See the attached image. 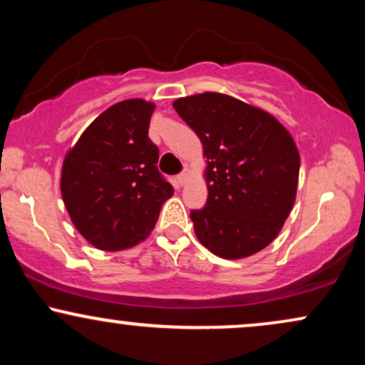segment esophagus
I'll use <instances>...</instances> for the list:
<instances>
[{
  "mask_svg": "<svg viewBox=\"0 0 365 365\" xmlns=\"http://www.w3.org/2000/svg\"><path fill=\"white\" fill-rule=\"evenodd\" d=\"M187 178H188V175L185 173V171H183V173H180L178 177H177V182L180 183V185H185V183H187Z\"/></svg>",
  "mask_w": 365,
  "mask_h": 365,
  "instance_id": "esophagus-1",
  "label": "esophagus"
}]
</instances>
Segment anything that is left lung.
Returning a JSON list of instances; mask_svg holds the SVG:
<instances>
[{
  "label": "left lung",
  "mask_w": 365,
  "mask_h": 365,
  "mask_svg": "<svg viewBox=\"0 0 365 365\" xmlns=\"http://www.w3.org/2000/svg\"><path fill=\"white\" fill-rule=\"evenodd\" d=\"M207 158V202L190 212L195 235L223 259L249 257L279 233L295 202L300 156L273 115L220 92L173 103Z\"/></svg>",
  "instance_id": "left-lung-1"
}]
</instances>
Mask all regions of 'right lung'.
I'll use <instances>...</instances> for the list:
<instances>
[{
  "label": "right lung",
  "mask_w": 365,
  "mask_h": 365,
  "mask_svg": "<svg viewBox=\"0 0 365 365\" xmlns=\"http://www.w3.org/2000/svg\"><path fill=\"white\" fill-rule=\"evenodd\" d=\"M154 104L127 99L103 111L61 168V197L72 223L101 250H123L149 237L173 187L159 173L149 139Z\"/></svg>",
  "instance_id": "1"
}]
</instances>
